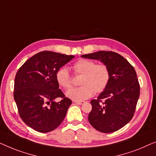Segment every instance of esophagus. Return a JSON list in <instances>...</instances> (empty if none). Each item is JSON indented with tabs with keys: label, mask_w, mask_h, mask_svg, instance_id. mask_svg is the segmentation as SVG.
Returning <instances> with one entry per match:
<instances>
[{
	"label": "esophagus",
	"mask_w": 156,
	"mask_h": 156,
	"mask_svg": "<svg viewBox=\"0 0 156 156\" xmlns=\"http://www.w3.org/2000/svg\"><path fill=\"white\" fill-rule=\"evenodd\" d=\"M75 103L78 105H83L85 103V102L84 101H75Z\"/></svg>",
	"instance_id": "esophagus-1"
}]
</instances>
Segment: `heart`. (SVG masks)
<instances>
[{"instance_id": "1", "label": "heart", "mask_w": 156, "mask_h": 156, "mask_svg": "<svg viewBox=\"0 0 156 156\" xmlns=\"http://www.w3.org/2000/svg\"><path fill=\"white\" fill-rule=\"evenodd\" d=\"M73 69L76 73L82 75L80 87H74L66 92V96L75 101L87 100L94 93L104 91L110 80V71L105 63L96 64L93 61L80 59L74 63ZM56 80L58 84L64 89L72 86V79L69 69L61 68L56 73Z\"/></svg>"}]
</instances>
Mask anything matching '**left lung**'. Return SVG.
<instances>
[{
  "label": "left lung",
  "mask_w": 156,
  "mask_h": 156,
  "mask_svg": "<svg viewBox=\"0 0 156 156\" xmlns=\"http://www.w3.org/2000/svg\"><path fill=\"white\" fill-rule=\"evenodd\" d=\"M83 58L95 59L106 64L110 80L96 100L90 101V124L102 133L119 130L132 119L140 95V85L135 69L120 54L100 51L85 54Z\"/></svg>",
  "instance_id": "obj_1"
}]
</instances>
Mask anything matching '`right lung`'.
<instances>
[{
  "instance_id": "right-lung-1",
  "label": "right lung",
  "mask_w": 156,
  "mask_h": 156,
  "mask_svg": "<svg viewBox=\"0 0 156 156\" xmlns=\"http://www.w3.org/2000/svg\"><path fill=\"white\" fill-rule=\"evenodd\" d=\"M74 56L44 51L28 59L15 78L14 99L23 121L34 130L47 133L61 124L72 101L59 89L56 73ZM62 98L60 102L54 100Z\"/></svg>"
}]
</instances>
